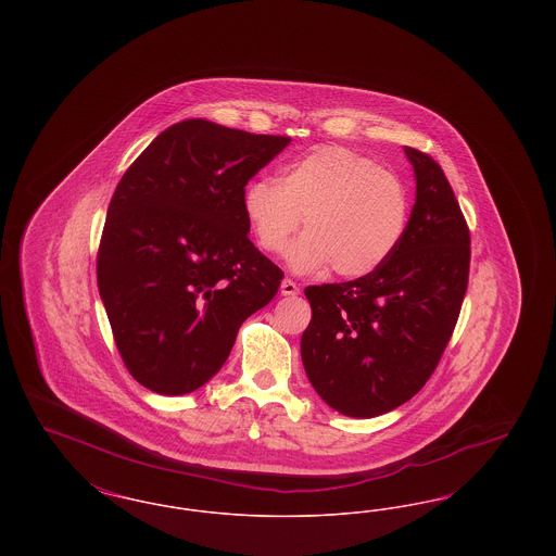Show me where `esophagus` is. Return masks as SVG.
<instances>
[{"instance_id": "34e87169", "label": "esophagus", "mask_w": 556, "mask_h": 556, "mask_svg": "<svg viewBox=\"0 0 556 556\" xmlns=\"http://www.w3.org/2000/svg\"><path fill=\"white\" fill-rule=\"evenodd\" d=\"M298 293H300V288L291 279L281 281V295H298Z\"/></svg>"}]
</instances>
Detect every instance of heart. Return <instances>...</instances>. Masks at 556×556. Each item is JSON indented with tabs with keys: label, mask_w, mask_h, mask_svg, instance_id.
<instances>
[{
	"label": "heart",
	"mask_w": 556,
	"mask_h": 556,
	"mask_svg": "<svg viewBox=\"0 0 556 556\" xmlns=\"http://www.w3.org/2000/svg\"><path fill=\"white\" fill-rule=\"evenodd\" d=\"M243 212L258 245L281 254L291 245L298 273L331 265L356 279L383 265L406 233L410 195L394 173L340 146H320L283 170L281 184L254 179L243 189Z\"/></svg>",
	"instance_id": "heart-1"
}]
</instances>
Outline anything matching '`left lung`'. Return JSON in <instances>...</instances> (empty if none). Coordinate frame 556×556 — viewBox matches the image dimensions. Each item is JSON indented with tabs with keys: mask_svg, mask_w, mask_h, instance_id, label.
I'll return each instance as SVG.
<instances>
[{
	"mask_svg": "<svg viewBox=\"0 0 556 556\" xmlns=\"http://www.w3.org/2000/svg\"><path fill=\"white\" fill-rule=\"evenodd\" d=\"M417 181L396 252L369 275L311 286L300 352L308 381L345 417L370 419L415 396L450 342L469 281L471 238L440 164L404 148Z\"/></svg>",
	"mask_w": 556,
	"mask_h": 556,
	"instance_id": "8db88e82",
	"label": "left lung"
}]
</instances>
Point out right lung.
<instances>
[{
	"mask_svg": "<svg viewBox=\"0 0 556 556\" xmlns=\"http://www.w3.org/2000/svg\"><path fill=\"white\" fill-rule=\"evenodd\" d=\"M187 118L139 154L116 187L98 252V288L132 377L184 396L220 370L245 318L283 273L248 238V181L290 146Z\"/></svg>",
	"mask_w": 556,
	"mask_h": 556,
	"instance_id": "add662e5",
	"label": "right lung"
}]
</instances>
